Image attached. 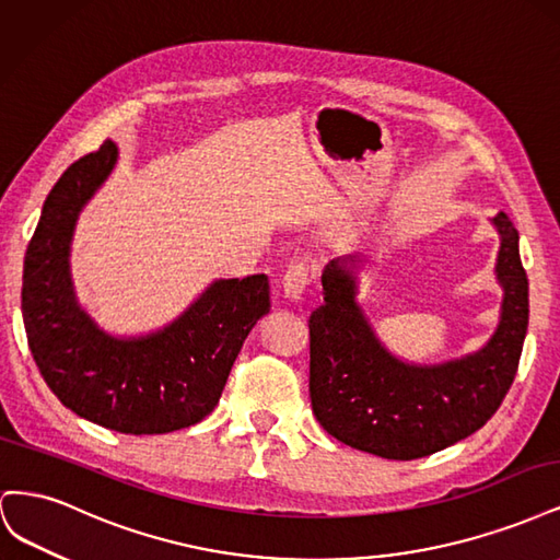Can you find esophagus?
<instances>
[{
    "mask_svg": "<svg viewBox=\"0 0 560 560\" xmlns=\"http://www.w3.org/2000/svg\"><path fill=\"white\" fill-rule=\"evenodd\" d=\"M311 278H308V268L303 264H294L284 270L282 276V294L284 299L290 301H299L303 296V292H306Z\"/></svg>",
    "mask_w": 560,
    "mask_h": 560,
    "instance_id": "34e87169",
    "label": "esophagus"
}]
</instances>
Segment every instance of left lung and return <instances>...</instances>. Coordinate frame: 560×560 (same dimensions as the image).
Instances as JSON below:
<instances>
[{"label":"left lung","instance_id":"8db88e82","mask_svg":"<svg viewBox=\"0 0 560 560\" xmlns=\"http://www.w3.org/2000/svg\"><path fill=\"white\" fill-rule=\"evenodd\" d=\"M490 224L500 235V322L481 350L460 360H399L358 301L364 254L327 264L325 303L308 319L311 401L319 425L338 442L387 460H416L481 430L500 409L528 331V278L510 217L498 212Z\"/></svg>","mask_w":560,"mask_h":560}]
</instances>
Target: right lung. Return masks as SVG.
Instances as JSON below:
<instances>
[{
  "mask_svg": "<svg viewBox=\"0 0 560 560\" xmlns=\"http://www.w3.org/2000/svg\"><path fill=\"white\" fill-rule=\"evenodd\" d=\"M116 159L107 140L46 196L25 252L23 322L32 358L67 409L114 432L165 434L212 413L247 334L270 311L268 278L214 280L156 331H105L77 299L70 249L79 212Z\"/></svg>",
  "mask_w": 560,
  "mask_h": 560,
  "instance_id": "obj_1",
  "label": "right lung"
}]
</instances>
